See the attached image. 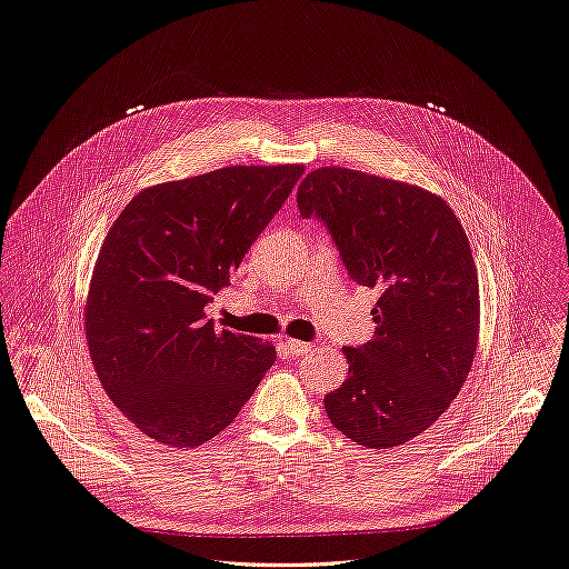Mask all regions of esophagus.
<instances>
[{
  "label": "esophagus",
  "instance_id": "obj_1",
  "mask_svg": "<svg viewBox=\"0 0 569 569\" xmlns=\"http://www.w3.org/2000/svg\"><path fill=\"white\" fill-rule=\"evenodd\" d=\"M284 347L291 351L293 357H303V355H308V351L312 349V345L310 342H301V340H291V338H287L284 340Z\"/></svg>",
  "mask_w": 569,
  "mask_h": 569
}]
</instances>
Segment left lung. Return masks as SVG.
<instances>
[{
  "label": "left lung",
  "mask_w": 569,
  "mask_h": 569,
  "mask_svg": "<svg viewBox=\"0 0 569 569\" xmlns=\"http://www.w3.org/2000/svg\"><path fill=\"white\" fill-rule=\"evenodd\" d=\"M303 218L327 224L349 278L377 289L375 338L345 347L347 380L323 398L357 445L412 440L449 408L479 338V280L445 199L408 182L321 167L299 187Z\"/></svg>",
  "instance_id": "1"
}]
</instances>
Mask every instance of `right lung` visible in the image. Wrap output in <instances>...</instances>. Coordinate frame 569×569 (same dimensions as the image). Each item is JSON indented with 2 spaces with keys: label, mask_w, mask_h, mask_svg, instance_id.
Listing matches in <instances>:
<instances>
[{
  "label": "right lung",
  "mask_w": 569,
  "mask_h": 569,
  "mask_svg": "<svg viewBox=\"0 0 569 569\" xmlns=\"http://www.w3.org/2000/svg\"><path fill=\"white\" fill-rule=\"evenodd\" d=\"M301 164L227 167L133 197L108 231L86 303L99 382L143 436L199 447L276 363V347L214 329L212 296L276 218Z\"/></svg>",
  "instance_id": "add662e5"
}]
</instances>
